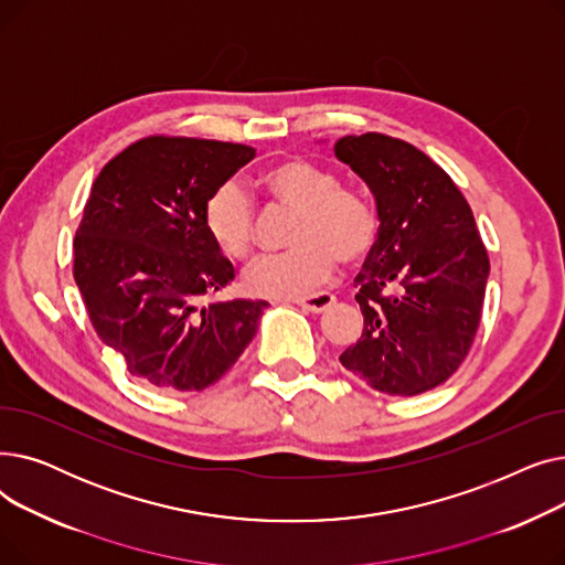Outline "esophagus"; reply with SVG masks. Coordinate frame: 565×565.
<instances>
[{
	"label": "esophagus",
	"mask_w": 565,
	"mask_h": 565,
	"mask_svg": "<svg viewBox=\"0 0 565 565\" xmlns=\"http://www.w3.org/2000/svg\"><path fill=\"white\" fill-rule=\"evenodd\" d=\"M334 302H337V298L332 292H313V295H307V298L295 300V305L302 307L305 311H311V313L328 311Z\"/></svg>",
	"instance_id": "1"
}]
</instances>
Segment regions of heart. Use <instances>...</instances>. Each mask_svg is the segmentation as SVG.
<instances>
[{
    "instance_id": "heart-1",
    "label": "heart",
    "mask_w": 565,
    "mask_h": 565,
    "mask_svg": "<svg viewBox=\"0 0 565 565\" xmlns=\"http://www.w3.org/2000/svg\"><path fill=\"white\" fill-rule=\"evenodd\" d=\"M260 188L295 213L286 254L263 256L245 270V286L265 298H292L328 281L337 260L360 263L373 249L377 217L360 192L339 185L328 167L305 158H286L260 175ZM203 226L228 258H247L254 249L256 215L245 188L226 181L203 205Z\"/></svg>"
}]
</instances>
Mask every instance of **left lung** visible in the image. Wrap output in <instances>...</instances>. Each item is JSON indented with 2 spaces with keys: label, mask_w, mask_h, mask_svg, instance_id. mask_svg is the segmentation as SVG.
Wrapping results in <instances>:
<instances>
[{
  "label": "left lung",
  "mask_w": 565,
  "mask_h": 565,
  "mask_svg": "<svg viewBox=\"0 0 565 565\" xmlns=\"http://www.w3.org/2000/svg\"><path fill=\"white\" fill-rule=\"evenodd\" d=\"M334 153L371 190L380 222L354 277L362 339L339 362L382 394L430 392L465 362L481 322L490 260L471 207L407 141L350 135Z\"/></svg>",
  "instance_id": "1"
}]
</instances>
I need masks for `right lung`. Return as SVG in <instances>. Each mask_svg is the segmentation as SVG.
Returning <instances> with one entry per match:
<instances>
[{"label": "right lung", "mask_w": 565, "mask_h": 565, "mask_svg": "<svg viewBox=\"0 0 565 565\" xmlns=\"http://www.w3.org/2000/svg\"><path fill=\"white\" fill-rule=\"evenodd\" d=\"M254 156L243 143L146 137L94 181L73 275L94 330L148 387H211L256 337L267 302L199 307L233 279L203 226L205 199Z\"/></svg>", "instance_id": "add662e5"}]
</instances>
